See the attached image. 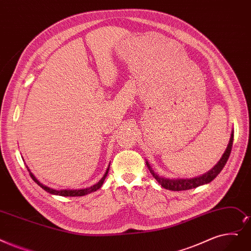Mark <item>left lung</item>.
<instances>
[{
    "mask_svg": "<svg viewBox=\"0 0 251 251\" xmlns=\"http://www.w3.org/2000/svg\"><path fill=\"white\" fill-rule=\"evenodd\" d=\"M233 139H234V130H232L230 141H228V145H227L225 152L223 154L221 160L217 162L216 164L214 165V167H212L208 172H206V173L202 174V176H197V177H193V178H166V177L160 176L158 173H156L154 171V169L151 168V164H150L148 160H146V164H147L150 172L152 174V176L156 178V180L164 189L170 190V191H186V190L195 189L197 187L203 186V184L209 183L217 176H219L220 172L225 167L228 157H230L231 150H232V147H233Z\"/></svg>",
    "mask_w": 251,
    "mask_h": 251,
    "instance_id": "left-lung-1",
    "label": "left lung"
}]
</instances>
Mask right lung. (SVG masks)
Wrapping results in <instances>:
<instances>
[{
  "mask_svg": "<svg viewBox=\"0 0 251 251\" xmlns=\"http://www.w3.org/2000/svg\"><path fill=\"white\" fill-rule=\"evenodd\" d=\"M110 165H111V163H110V164H108V166H107V168H106V170H105V173L103 174V176L101 177V179H100L99 182H96L95 184H93L92 187L85 188V189H80V190H69V189H68V190H55V189L49 188V187L45 186V184H43L40 180H38V178L34 176V174L31 173L30 169H29L27 166H26V168H27V170H28V172H29V176H31L32 179H34V181L37 182V184H39V186H40L42 189H44V190H45L46 192H48L49 194L63 196V197H80V196H85V195H87V194H90V193H92V192L97 191L100 188H101L102 183H103V181H104V179H105V177H106V176H107V172H108V170H110Z\"/></svg>",
  "mask_w": 251,
  "mask_h": 251,
  "instance_id": "1",
  "label": "right lung"
}]
</instances>
